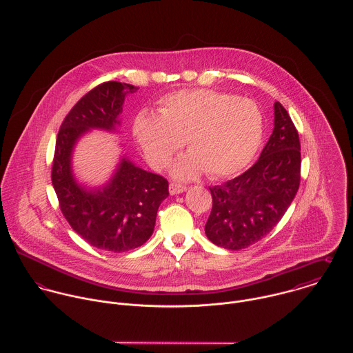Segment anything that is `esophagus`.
<instances>
[{
    "mask_svg": "<svg viewBox=\"0 0 353 353\" xmlns=\"http://www.w3.org/2000/svg\"><path fill=\"white\" fill-rule=\"evenodd\" d=\"M168 189H170V193H171V194H179V193H182V192L186 190V186H185V185H181V183H176V182H171Z\"/></svg>",
    "mask_w": 353,
    "mask_h": 353,
    "instance_id": "34e87169",
    "label": "esophagus"
}]
</instances>
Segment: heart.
<instances>
[{
	"mask_svg": "<svg viewBox=\"0 0 353 353\" xmlns=\"http://www.w3.org/2000/svg\"><path fill=\"white\" fill-rule=\"evenodd\" d=\"M134 137L153 168H164L186 145L190 153L174 167L179 178L205 172L230 176L246 167L258 151L263 118L258 105L213 90H182L164 97L159 117L140 114Z\"/></svg>",
	"mask_w": 353,
	"mask_h": 353,
	"instance_id": "heart-1",
	"label": "heart"
}]
</instances>
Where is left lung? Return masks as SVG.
Segmentation results:
<instances>
[{"label":"left lung","mask_w":353,"mask_h":353,"mask_svg":"<svg viewBox=\"0 0 353 353\" xmlns=\"http://www.w3.org/2000/svg\"><path fill=\"white\" fill-rule=\"evenodd\" d=\"M299 133L280 101L274 129L255 164L242 175L209 188L212 210L205 224L209 241L242 250L266 236L281 220L301 185Z\"/></svg>","instance_id":"1"}]
</instances>
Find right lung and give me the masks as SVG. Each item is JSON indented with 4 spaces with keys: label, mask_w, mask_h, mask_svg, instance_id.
<instances>
[{
    "label": "right lung",
    "mask_w": 353,
    "mask_h": 353,
    "mask_svg": "<svg viewBox=\"0 0 353 353\" xmlns=\"http://www.w3.org/2000/svg\"><path fill=\"white\" fill-rule=\"evenodd\" d=\"M137 90L104 81L87 92L62 121L51 164V182L63 217L85 242L107 252H129L151 238L157 209L168 196V181L122 159L104 189L87 192L73 179L70 154L88 129L118 126L125 97Z\"/></svg>",
    "instance_id": "right-lung-1"
}]
</instances>
